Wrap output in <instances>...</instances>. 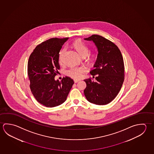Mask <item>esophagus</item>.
Masks as SVG:
<instances>
[{"mask_svg": "<svg viewBox=\"0 0 154 154\" xmlns=\"http://www.w3.org/2000/svg\"><path fill=\"white\" fill-rule=\"evenodd\" d=\"M79 81V80H76V79H75V80H74V82H75V83H78Z\"/></svg>", "mask_w": 154, "mask_h": 154, "instance_id": "esophagus-1", "label": "esophagus"}]
</instances>
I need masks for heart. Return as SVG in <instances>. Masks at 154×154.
Returning <instances> with one entry per match:
<instances>
[{
	"label": "heart",
	"mask_w": 154,
	"mask_h": 154,
	"mask_svg": "<svg viewBox=\"0 0 154 154\" xmlns=\"http://www.w3.org/2000/svg\"><path fill=\"white\" fill-rule=\"evenodd\" d=\"M73 46L76 51L78 52V54L81 55L82 57H86L89 53V48L86 46L81 41H76L73 44ZM65 48L62 49L60 52L59 55V60L62 62V56L64 52H65ZM95 57V54H92L91 55L92 58ZM86 71V69L84 67H76V68H71L67 71V75L70 76L71 78L78 79L83 76L84 73Z\"/></svg>",
	"instance_id": "b5f03b06"
}]
</instances>
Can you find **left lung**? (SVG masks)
Returning a JSON list of instances; mask_svg holds the SVG:
<instances>
[{
	"mask_svg": "<svg viewBox=\"0 0 154 154\" xmlns=\"http://www.w3.org/2000/svg\"><path fill=\"white\" fill-rule=\"evenodd\" d=\"M84 40L92 42L98 51L94 69L90 74L96 81L84 80L86 100L96 105H106L117 96L124 82V66L121 52L115 44L107 39L93 35Z\"/></svg>",
	"mask_w": 154,
	"mask_h": 154,
	"instance_id": "obj_1",
	"label": "left lung"
}]
</instances>
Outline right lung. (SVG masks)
I'll list each match as a JSON object with an SVG mask.
<instances>
[{
    "instance_id": "obj_1",
    "label": "right lung",
    "mask_w": 154,
    "mask_h": 154,
    "mask_svg": "<svg viewBox=\"0 0 154 154\" xmlns=\"http://www.w3.org/2000/svg\"><path fill=\"white\" fill-rule=\"evenodd\" d=\"M69 38H53L44 42L36 46L29 59L31 91L38 102L48 108L64 102L74 84L69 77L61 81L54 79L60 69V51Z\"/></svg>"
}]
</instances>
